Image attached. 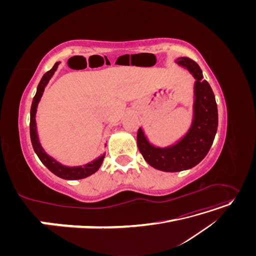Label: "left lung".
Wrapping results in <instances>:
<instances>
[{
	"instance_id": "obj_1",
	"label": "left lung",
	"mask_w": 256,
	"mask_h": 256,
	"mask_svg": "<svg viewBox=\"0 0 256 256\" xmlns=\"http://www.w3.org/2000/svg\"><path fill=\"white\" fill-rule=\"evenodd\" d=\"M176 63L187 68L196 80L191 127L180 141L168 147L150 144L143 130H138V150L152 168L164 172H180L198 164L210 150L218 128V108L209 83L203 79L200 66L189 58H178Z\"/></svg>"
}]
</instances>
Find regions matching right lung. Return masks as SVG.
<instances>
[{
	"label": "right lung",
	"instance_id": "right-lung-1",
	"mask_svg": "<svg viewBox=\"0 0 256 256\" xmlns=\"http://www.w3.org/2000/svg\"><path fill=\"white\" fill-rule=\"evenodd\" d=\"M60 65V62L54 64V66L50 69L49 72H46L38 84L37 86V92L33 98V102H32V106H30V142H32L33 148L36 152V154L38 156V158L40 159V161L42 164L47 166L50 171L56 174V176L63 178V180H82V178L88 177L92 174H94L95 172H97L100 166L102 164V161L104 158V154L102 156H100L98 159L92 161L90 164H85L83 166H66L60 164V162H58L56 159H53L52 157H50L49 154L44 150V148L42 147L40 140H38V134H37V130H36V111H37V106L40 102V98L42 96V92L44 90L46 85L48 84L49 80L51 79V76L56 72V70L58 69V66Z\"/></svg>",
	"mask_w": 256,
	"mask_h": 256
}]
</instances>
